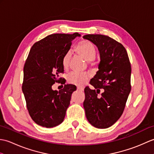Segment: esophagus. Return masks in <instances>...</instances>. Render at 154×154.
<instances>
[{
  "instance_id": "esophagus-1",
  "label": "esophagus",
  "mask_w": 154,
  "mask_h": 154,
  "mask_svg": "<svg viewBox=\"0 0 154 154\" xmlns=\"http://www.w3.org/2000/svg\"><path fill=\"white\" fill-rule=\"evenodd\" d=\"M77 91H81V92H82V91H84V89H83V88H82V87H77Z\"/></svg>"
}]
</instances>
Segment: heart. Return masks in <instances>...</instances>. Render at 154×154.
Instances as JSON below:
<instances>
[{
	"label": "heart",
	"instance_id": "b5f03b06",
	"mask_svg": "<svg viewBox=\"0 0 154 154\" xmlns=\"http://www.w3.org/2000/svg\"><path fill=\"white\" fill-rule=\"evenodd\" d=\"M77 51L84 60L87 61H93L96 57V49L94 45L89 41L81 42L78 45ZM71 55V51H68L65 54L62 58V65L65 69H67L69 66ZM89 78V75L88 73L73 72L68 75L67 81L69 83L72 85L81 87L85 84Z\"/></svg>",
	"mask_w": 154,
	"mask_h": 154
}]
</instances>
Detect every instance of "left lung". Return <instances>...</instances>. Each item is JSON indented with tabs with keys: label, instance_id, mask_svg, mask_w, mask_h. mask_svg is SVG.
Segmentation results:
<instances>
[{
	"label": "left lung",
	"instance_id": "obj_1",
	"mask_svg": "<svg viewBox=\"0 0 154 154\" xmlns=\"http://www.w3.org/2000/svg\"><path fill=\"white\" fill-rule=\"evenodd\" d=\"M83 38L96 45L100 59L99 71L90 81L94 89H85L86 117L93 126L107 128L120 119L125 108L131 91V65L126 49L114 39L100 34ZM100 88L104 91L99 98Z\"/></svg>",
	"mask_w": 154,
	"mask_h": 154
}]
</instances>
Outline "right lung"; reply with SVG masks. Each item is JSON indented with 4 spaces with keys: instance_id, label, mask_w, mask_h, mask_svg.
<instances>
[{
    "instance_id": "add662e5",
    "label": "right lung",
    "mask_w": 154,
    "mask_h": 154,
    "mask_svg": "<svg viewBox=\"0 0 154 154\" xmlns=\"http://www.w3.org/2000/svg\"><path fill=\"white\" fill-rule=\"evenodd\" d=\"M81 34H54L32 45L24 67L22 92L28 112L34 122L43 127L53 128L64 120L71 94L77 88L65 85L59 91L52 89L55 83H65L62 58L69 50L72 41Z\"/></svg>"
}]
</instances>
